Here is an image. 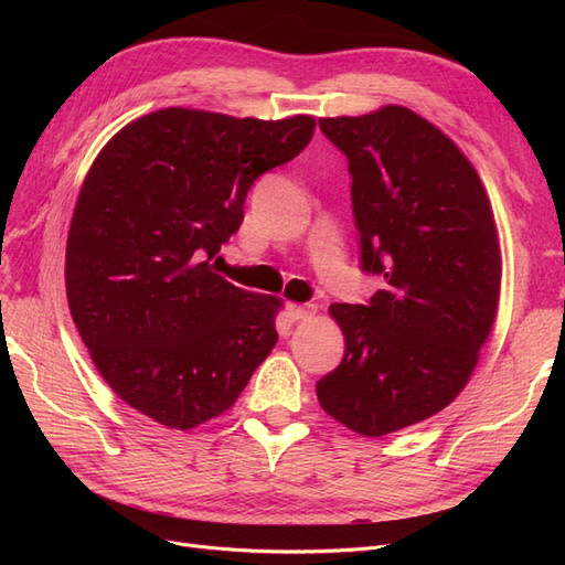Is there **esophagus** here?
<instances>
[{"label":"esophagus","instance_id":"obj_1","mask_svg":"<svg viewBox=\"0 0 565 565\" xmlns=\"http://www.w3.org/2000/svg\"><path fill=\"white\" fill-rule=\"evenodd\" d=\"M316 313H318V309H316L313 303H292L287 309V316L292 318V320H297V322L299 320H311Z\"/></svg>","mask_w":565,"mask_h":565}]
</instances>
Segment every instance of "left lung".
Returning a JSON list of instances; mask_svg holds the SVG:
<instances>
[{
    "label": "left lung",
    "instance_id": "1",
    "mask_svg": "<svg viewBox=\"0 0 565 565\" xmlns=\"http://www.w3.org/2000/svg\"><path fill=\"white\" fill-rule=\"evenodd\" d=\"M320 129L347 152L363 268L384 285L367 306H330L344 358L316 393L332 419L377 438L467 386L500 306V233L469 158L415 110L320 117Z\"/></svg>",
    "mask_w": 565,
    "mask_h": 565
}]
</instances>
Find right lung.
Wrapping results in <instances>:
<instances>
[{"mask_svg":"<svg viewBox=\"0 0 565 565\" xmlns=\"http://www.w3.org/2000/svg\"><path fill=\"white\" fill-rule=\"evenodd\" d=\"M311 115L160 108L119 129L82 181L65 295L100 377L167 429L216 419L278 341L282 299L221 276L249 185L306 148Z\"/></svg>","mask_w":565,"mask_h":565,"instance_id":"add662e5","label":"right lung"}]
</instances>
